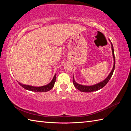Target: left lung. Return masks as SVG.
Wrapping results in <instances>:
<instances>
[{"instance_id": "obj_1", "label": "left lung", "mask_w": 131, "mask_h": 131, "mask_svg": "<svg viewBox=\"0 0 131 131\" xmlns=\"http://www.w3.org/2000/svg\"><path fill=\"white\" fill-rule=\"evenodd\" d=\"M109 41L111 43V46H112V55H113V60H114V63H113V69L112 71H111L109 74L108 75V76L106 77V78L104 80L102 81L99 83H97L96 84H94V85H81V84H78L75 81V80L74 79V76L73 77V85L75 87H76L77 90L80 91L81 92H94V91H98L101 88H102L103 87H105V86L107 84V83L109 81V80L111 79L112 77L113 73V72L114 70V68H115V64H116V61H115V57H114V48H113V44L112 43V42L110 41L109 40Z\"/></svg>"}]
</instances>
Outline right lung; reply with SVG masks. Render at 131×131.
Wrapping results in <instances>:
<instances>
[{
	"label": "right lung",
	"instance_id": "obj_1",
	"mask_svg": "<svg viewBox=\"0 0 131 131\" xmlns=\"http://www.w3.org/2000/svg\"><path fill=\"white\" fill-rule=\"evenodd\" d=\"M55 80H56V74L54 75V77H53L50 83H48L47 85L41 86V87H35V86L25 85V84H23L21 83H19V82L18 83L22 87L26 90L37 92H44L48 91L51 90L53 87H54Z\"/></svg>",
	"mask_w": 131,
	"mask_h": 131
}]
</instances>
